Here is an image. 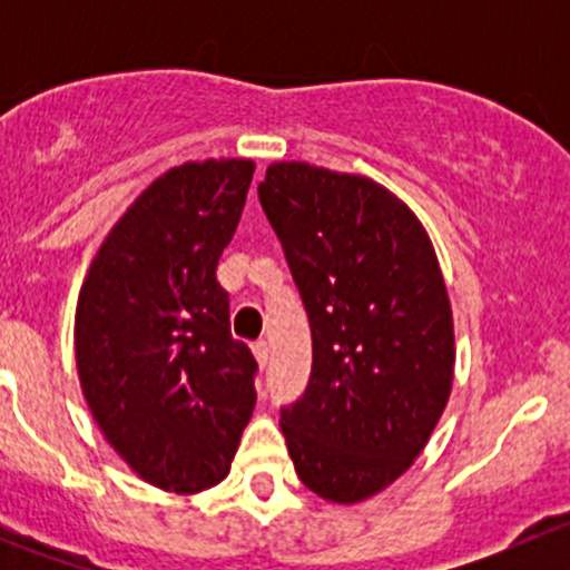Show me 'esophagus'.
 I'll return each mask as SVG.
<instances>
[{"label": "esophagus", "mask_w": 570, "mask_h": 570, "mask_svg": "<svg viewBox=\"0 0 570 570\" xmlns=\"http://www.w3.org/2000/svg\"><path fill=\"white\" fill-rule=\"evenodd\" d=\"M253 355H256V361H258V366H267V358H269V347H267V342H256L253 344Z\"/></svg>", "instance_id": "obj_1"}]
</instances>
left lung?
<instances>
[{
  "label": "left lung",
  "instance_id": "obj_1",
  "mask_svg": "<svg viewBox=\"0 0 570 570\" xmlns=\"http://www.w3.org/2000/svg\"><path fill=\"white\" fill-rule=\"evenodd\" d=\"M258 200L312 325V381L281 411L308 491L355 504L422 455L450 402L455 325L419 217L383 184L273 163Z\"/></svg>",
  "mask_w": 570,
  "mask_h": 570
}]
</instances>
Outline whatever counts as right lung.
Here are the masks:
<instances>
[{"label":"right lung","instance_id":"right-lung-1","mask_svg":"<svg viewBox=\"0 0 570 570\" xmlns=\"http://www.w3.org/2000/svg\"><path fill=\"white\" fill-rule=\"evenodd\" d=\"M253 170L204 159L154 178L79 289L73 350L96 424L140 480L184 497L226 480L256 405V361L215 275Z\"/></svg>","mask_w":570,"mask_h":570}]
</instances>
